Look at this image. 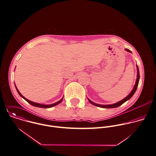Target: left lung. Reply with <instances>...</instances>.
<instances>
[{
  "label": "left lung",
  "mask_w": 156,
  "mask_h": 156,
  "mask_svg": "<svg viewBox=\"0 0 156 156\" xmlns=\"http://www.w3.org/2000/svg\"><path fill=\"white\" fill-rule=\"evenodd\" d=\"M125 51H128V52H131H131L129 49H125ZM136 66H137V79H136V84H135V85H134V87H133V90H131V93L129 94L126 97H125L124 99H123L122 100H121V101H119V102H116V103H115V104H110V105H101V104H96V103H94V102H92L91 100H90L89 98H87V99H88V100H89V101L92 104H93V105H95V106L99 107L104 108H116V107H119V106L121 105L122 104H124L125 102H126V101L129 100V99L133 96V95L134 94V93L136 92V89H137V86H138L139 81V78H140L139 70V67H138L137 65Z\"/></svg>",
  "instance_id": "obj_1"
}]
</instances>
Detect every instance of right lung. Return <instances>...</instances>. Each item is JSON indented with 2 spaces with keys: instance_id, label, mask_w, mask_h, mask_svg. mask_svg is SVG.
<instances>
[{
  "instance_id": "add662e5",
  "label": "right lung",
  "mask_w": 156,
  "mask_h": 156,
  "mask_svg": "<svg viewBox=\"0 0 156 156\" xmlns=\"http://www.w3.org/2000/svg\"><path fill=\"white\" fill-rule=\"evenodd\" d=\"M15 87H16V90H17V92H18V94H19V95L21 96V97H22L24 99H25L28 103H30L31 105H33V106H34V107H40V108H51V107H54V106H55V105H58V104H59L62 101V99H63V98H62V99H61V100H60L59 101H58V102H55V103H54V104H50V105H44V104H38V103H36V102H32V101H30V100H28V99H27V98H25L22 94L20 93V92L19 91V90L17 89V87L15 86Z\"/></svg>"
}]
</instances>
